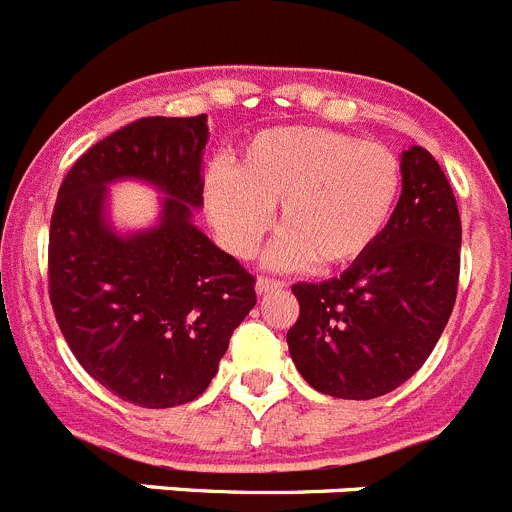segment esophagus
<instances>
[{"label": "esophagus", "instance_id": "esophagus-1", "mask_svg": "<svg viewBox=\"0 0 512 512\" xmlns=\"http://www.w3.org/2000/svg\"><path fill=\"white\" fill-rule=\"evenodd\" d=\"M287 284L282 282V279H271V277H259L256 279V292L259 295H269V292H279V289H284Z\"/></svg>", "mask_w": 512, "mask_h": 512}]
</instances>
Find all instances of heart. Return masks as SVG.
Instances as JSON below:
<instances>
[{
	"label": "heart",
	"mask_w": 512,
	"mask_h": 512,
	"mask_svg": "<svg viewBox=\"0 0 512 512\" xmlns=\"http://www.w3.org/2000/svg\"><path fill=\"white\" fill-rule=\"evenodd\" d=\"M402 164L382 143L330 128L264 130L233 174L212 169L205 205L225 246L251 256L279 207L274 266H346L387 233L402 194Z\"/></svg>",
	"instance_id": "obj_1"
}]
</instances>
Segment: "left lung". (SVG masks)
I'll list each match as a JSON object with an SVG mask.
<instances>
[{"mask_svg": "<svg viewBox=\"0 0 512 512\" xmlns=\"http://www.w3.org/2000/svg\"><path fill=\"white\" fill-rule=\"evenodd\" d=\"M402 194L372 251L328 282H297L300 318L289 354L310 387L341 400H372L408 382L456 302L461 217L436 158L402 153Z\"/></svg>", "mask_w": 512, "mask_h": 512, "instance_id": "8db88e82", "label": "left lung"}]
</instances>
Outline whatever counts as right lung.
<instances>
[{"instance_id": "add662e5", "label": "right lung", "mask_w": 512, "mask_h": 512, "mask_svg": "<svg viewBox=\"0 0 512 512\" xmlns=\"http://www.w3.org/2000/svg\"><path fill=\"white\" fill-rule=\"evenodd\" d=\"M207 117H140L94 143L58 189L48 233V295L87 374L140 408L207 390L233 330L256 305V277L192 225L202 205ZM115 178L164 188L156 229L120 239L103 223Z\"/></svg>"}]
</instances>
